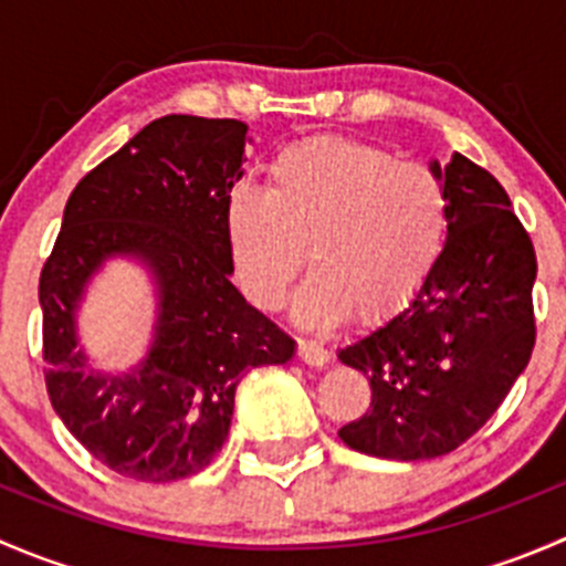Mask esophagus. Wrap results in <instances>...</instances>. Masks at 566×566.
Masks as SVG:
<instances>
[{
  "instance_id": "1",
  "label": "esophagus",
  "mask_w": 566,
  "mask_h": 566,
  "mask_svg": "<svg viewBox=\"0 0 566 566\" xmlns=\"http://www.w3.org/2000/svg\"><path fill=\"white\" fill-rule=\"evenodd\" d=\"M298 358L310 367H323V364H328V350L319 342L298 339Z\"/></svg>"
}]
</instances>
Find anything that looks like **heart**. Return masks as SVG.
<instances>
[{"label":"heart","instance_id":"obj_1","mask_svg":"<svg viewBox=\"0 0 566 566\" xmlns=\"http://www.w3.org/2000/svg\"><path fill=\"white\" fill-rule=\"evenodd\" d=\"M224 232L243 290L279 310L304 268L315 273L295 298V317L331 328L408 304L447 247L449 197L441 175L397 161L384 147L306 139L279 153L265 191L232 188Z\"/></svg>","mask_w":566,"mask_h":566}]
</instances>
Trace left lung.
<instances>
[{
	"mask_svg": "<svg viewBox=\"0 0 566 566\" xmlns=\"http://www.w3.org/2000/svg\"><path fill=\"white\" fill-rule=\"evenodd\" d=\"M449 197V235L413 301L336 350L373 402L339 438L384 460H430L499 410L534 350L536 254L488 169L454 153L430 164Z\"/></svg>",
	"mask_w": 566,
	"mask_h": 566,
	"instance_id": "obj_1",
	"label": "left lung"
}]
</instances>
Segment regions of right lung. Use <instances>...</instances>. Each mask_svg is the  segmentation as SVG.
I'll return each mask as SVG.
<instances>
[{
  "instance_id": "obj_1",
  "label": "right lung",
  "mask_w": 566,
  "mask_h": 566,
  "mask_svg": "<svg viewBox=\"0 0 566 566\" xmlns=\"http://www.w3.org/2000/svg\"><path fill=\"white\" fill-rule=\"evenodd\" d=\"M249 125L169 114L84 175L40 273L45 389L71 436L119 476L175 482L210 465L243 375L287 364L295 342L230 282L224 210L243 177ZM112 259L157 293L146 356L104 374L77 347V310Z\"/></svg>"
}]
</instances>
